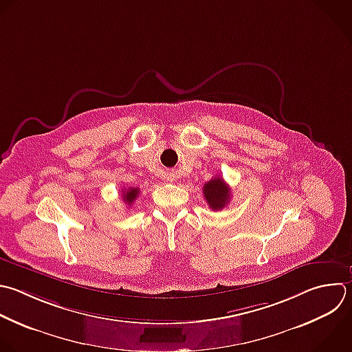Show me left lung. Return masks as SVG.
I'll return each instance as SVG.
<instances>
[{"label": "left lung", "mask_w": 352, "mask_h": 352, "mask_svg": "<svg viewBox=\"0 0 352 352\" xmlns=\"http://www.w3.org/2000/svg\"><path fill=\"white\" fill-rule=\"evenodd\" d=\"M204 197L212 210L223 209L231 198V190L224 183L223 177H213L210 182L204 184Z\"/></svg>", "instance_id": "1"}]
</instances>
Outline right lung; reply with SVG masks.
Here are the masks:
<instances>
[{"instance_id": "right-lung-1", "label": "right lung", "mask_w": 352, "mask_h": 352, "mask_svg": "<svg viewBox=\"0 0 352 352\" xmlns=\"http://www.w3.org/2000/svg\"><path fill=\"white\" fill-rule=\"evenodd\" d=\"M140 194V188L138 187H129L128 190H122V199L125 204L128 205H132L133 201L139 197Z\"/></svg>"}]
</instances>
